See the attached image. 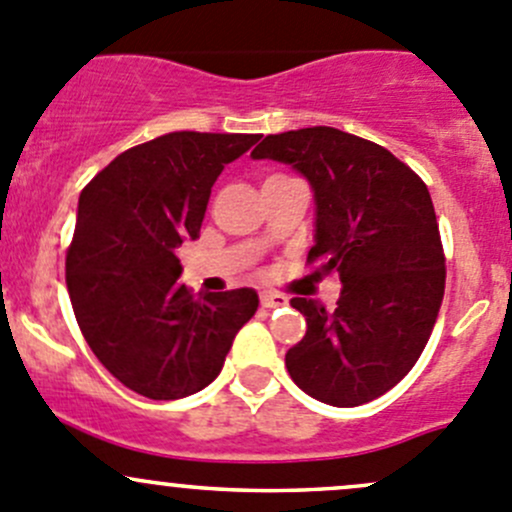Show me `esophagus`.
<instances>
[{
    "mask_svg": "<svg viewBox=\"0 0 512 512\" xmlns=\"http://www.w3.org/2000/svg\"><path fill=\"white\" fill-rule=\"evenodd\" d=\"M288 298L281 296V293H271V291H263L261 293V306L263 308H278V306H286Z\"/></svg>",
    "mask_w": 512,
    "mask_h": 512,
    "instance_id": "1",
    "label": "esophagus"
}]
</instances>
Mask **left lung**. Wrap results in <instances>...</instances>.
I'll list each match as a JSON object with an SVG mask.
<instances>
[{"label": "left lung", "mask_w": 512, "mask_h": 512, "mask_svg": "<svg viewBox=\"0 0 512 512\" xmlns=\"http://www.w3.org/2000/svg\"><path fill=\"white\" fill-rule=\"evenodd\" d=\"M254 159L291 166L311 184L308 261L338 273L326 311L293 298L306 336L288 348L293 383L316 401L353 408L391 391L426 348L445 288V258L428 186L383 146L333 126L271 134Z\"/></svg>", "instance_id": "left-lung-1"}]
</instances>
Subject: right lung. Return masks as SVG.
<instances>
[{
    "label": "right lung",
    "mask_w": 512,
    "mask_h": 512,
    "mask_svg": "<svg viewBox=\"0 0 512 512\" xmlns=\"http://www.w3.org/2000/svg\"><path fill=\"white\" fill-rule=\"evenodd\" d=\"M261 134L174 131L126 149L79 196L67 254L74 316L101 366L151 401L199 393L256 313L254 288L199 296L179 249L199 239L211 186Z\"/></svg>",
    "instance_id": "right-lung-1"
}]
</instances>
